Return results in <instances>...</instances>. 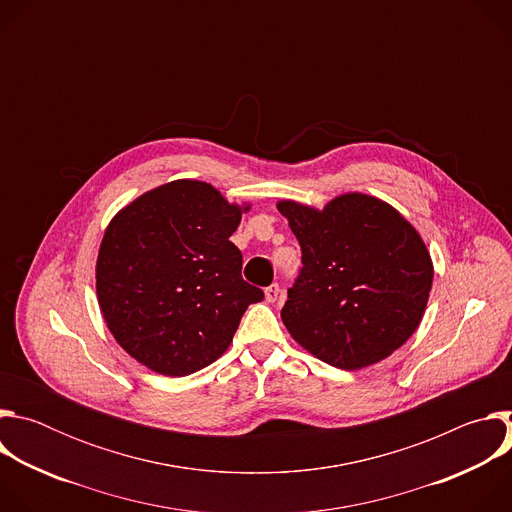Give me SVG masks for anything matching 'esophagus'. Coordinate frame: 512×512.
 <instances>
[{"instance_id":"obj_1","label":"esophagus","mask_w":512,"mask_h":512,"mask_svg":"<svg viewBox=\"0 0 512 512\" xmlns=\"http://www.w3.org/2000/svg\"><path fill=\"white\" fill-rule=\"evenodd\" d=\"M277 298H279V285L277 283H271L269 287H265V300L269 304H273Z\"/></svg>"}]
</instances>
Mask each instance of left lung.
<instances>
[{
    "instance_id": "1",
    "label": "left lung",
    "mask_w": 512,
    "mask_h": 512,
    "mask_svg": "<svg viewBox=\"0 0 512 512\" xmlns=\"http://www.w3.org/2000/svg\"><path fill=\"white\" fill-rule=\"evenodd\" d=\"M302 247L281 320L302 348L344 371L381 362L417 330L433 263L407 218L381 198L346 192L322 210L279 200Z\"/></svg>"
}]
</instances>
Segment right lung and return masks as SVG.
Wrapping results in <instances>:
<instances>
[{
  "instance_id": "add662e5",
  "label": "right lung",
  "mask_w": 512,
  "mask_h": 512,
  "mask_svg": "<svg viewBox=\"0 0 512 512\" xmlns=\"http://www.w3.org/2000/svg\"><path fill=\"white\" fill-rule=\"evenodd\" d=\"M249 208L206 182L174 180L111 218L97 300L117 344L143 367L166 377L208 367L231 346L249 304L263 300L229 241Z\"/></svg>"
}]
</instances>
